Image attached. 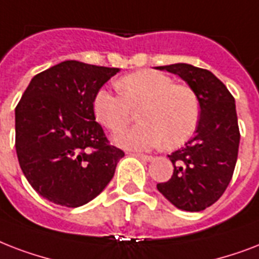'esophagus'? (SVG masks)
Returning a JSON list of instances; mask_svg holds the SVG:
<instances>
[{"label":"esophagus","mask_w":259,"mask_h":259,"mask_svg":"<svg viewBox=\"0 0 259 259\" xmlns=\"http://www.w3.org/2000/svg\"><path fill=\"white\" fill-rule=\"evenodd\" d=\"M131 155H134V157H136V158H139V159H142V161H144V162H150L154 159L151 155H144V154H138V152H134V154H131Z\"/></svg>","instance_id":"esophagus-1"}]
</instances>
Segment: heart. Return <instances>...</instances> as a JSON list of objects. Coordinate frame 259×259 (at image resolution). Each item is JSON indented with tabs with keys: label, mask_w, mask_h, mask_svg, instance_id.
Returning <instances> with one entry per match:
<instances>
[{
	"label": "heart",
	"mask_w": 259,
	"mask_h": 259,
	"mask_svg": "<svg viewBox=\"0 0 259 259\" xmlns=\"http://www.w3.org/2000/svg\"><path fill=\"white\" fill-rule=\"evenodd\" d=\"M121 96L100 89L94 96L96 119L117 132L132 120V111L139 109L142 124L117 134L115 142L132 150H150L165 142L174 148L192 138L197 130L201 107L189 86L176 85L166 74L142 70L120 78Z\"/></svg>",
	"instance_id": "1"
}]
</instances>
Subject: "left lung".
<instances>
[{
	"instance_id": "left-lung-1",
	"label": "left lung",
	"mask_w": 259,
	"mask_h": 259,
	"mask_svg": "<svg viewBox=\"0 0 259 259\" xmlns=\"http://www.w3.org/2000/svg\"><path fill=\"white\" fill-rule=\"evenodd\" d=\"M155 69L181 77L201 107L196 135L185 147L167 155L173 176L157 188L178 209L202 211L222 197L235 169L240 140L235 100L223 82L205 69L188 63Z\"/></svg>"
}]
</instances>
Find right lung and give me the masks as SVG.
<instances>
[{
	"label": "right lung",
	"instance_id": "obj_1",
	"mask_svg": "<svg viewBox=\"0 0 259 259\" xmlns=\"http://www.w3.org/2000/svg\"><path fill=\"white\" fill-rule=\"evenodd\" d=\"M120 70L65 61L32 78L16 107V152L37 193L77 208L97 197L124 157L96 121L93 100Z\"/></svg>",
	"mask_w": 259,
	"mask_h": 259
}]
</instances>
